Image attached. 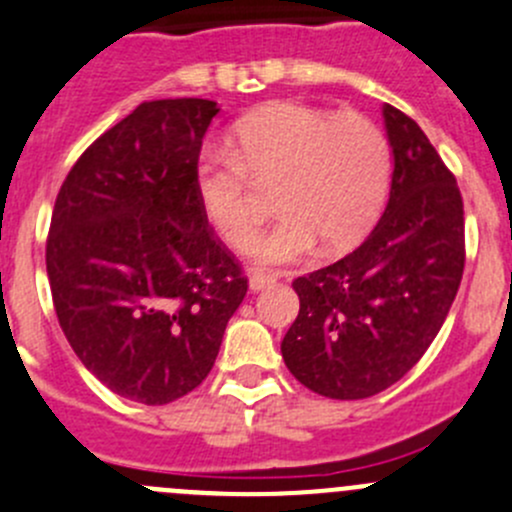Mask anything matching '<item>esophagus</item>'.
I'll list each match as a JSON object with an SVG mask.
<instances>
[{"label":"esophagus","instance_id":"1","mask_svg":"<svg viewBox=\"0 0 512 512\" xmlns=\"http://www.w3.org/2000/svg\"><path fill=\"white\" fill-rule=\"evenodd\" d=\"M270 285H275V277L272 275H265V272H252L250 275V290L252 292H260Z\"/></svg>","mask_w":512,"mask_h":512}]
</instances>
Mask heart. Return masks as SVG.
<instances>
[{
    "label": "heart",
    "instance_id": "heart-1",
    "mask_svg": "<svg viewBox=\"0 0 512 512\" xmlns=\"http://www.w3.org/2000/svg\"><path fill=\"white\" fill-rule=\"evenodd\" d=\"M393 157L385 132L357 112H327L305 102H272L245 114L232 130V150H210L195 167L202 215L235 250L259 226L257 186L277 184L286 215L250 246L262 267L302 262L325 245H355L380 212Z\"/></svg>",
    "mask_w": 512,
    "mask_h": 512
}]
</instances>
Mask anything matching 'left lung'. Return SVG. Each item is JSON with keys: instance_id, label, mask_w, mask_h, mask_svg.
<instances>
[{"instance_id": "left-lung-1", "label": "left lung", "mask_w": 512, "mask_h": 512, "mask_svg": "<svg viewBox=\"0 0 512 512\" xmlns=\"http://www.w3.org/2000/svg\"><path fill=\"white\" fill-rule=\"evenodd\" d=\"M393 147L390 200L350 255L292 282L287 370L312 393L362 400L395 385L435 340L465 267L463 197L418 122L382 107Z\"/></svg>"}]
</instances>
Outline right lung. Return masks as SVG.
Segmentation results:
<instances>
[{"label":"right lung","mask_w":512,"mask_h":512,"mask_svg":"<svg viewBox=\"0 0 512 512\" xmlns=\"http://www.w3.org/2000/svg\"><path fill=\"white\" fill-rule=\"evenodd\" d=\"M212 99L142 102L59 187L47 277L59 327L112 393L167 405L210 375L247 295L195 195Z\"/></svg>","instance_id":"1"}]
</instances>
